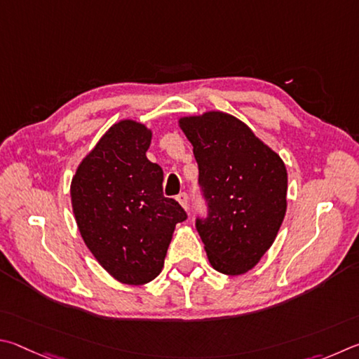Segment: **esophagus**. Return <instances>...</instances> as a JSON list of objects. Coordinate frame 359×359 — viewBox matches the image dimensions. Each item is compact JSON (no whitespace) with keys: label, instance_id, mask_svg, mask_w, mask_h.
Returning a JSON list of instances; mask_svg holds the SVG:
<instances>
[{"label":"esophagus","instance_id":"34e87169","mask_svg":"<svg viewBox=\"0 0 359 359\" xmlns=\"http://www.w3.org/2000/svg\"><path fill=\"white\" fill-rule=\"evenodd\" d=\"M176 200H178V203L183 206L184 211H189V198H187V194H180L178 197H176Z\"/></svg>","mask_w":359,"mask_h":359}]
</instances>
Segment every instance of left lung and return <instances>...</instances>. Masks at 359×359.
<instances>
[{"instance_id": "obj_1", "label": "left lung", "mask_w": 359, "mask_h": 359, "mask_svg": "<svg viewBox=\"0 0 359 359\" xmlns=\"http://www.w3.org/2000/svg\"><path fill=\"white\" fill-rule=\"evenodd\" d=\"M178 126L194 147L210 205L208 219L197 221L210 265L227 276L248 273L273 246L285 217V163L230 113L181 116Z\"/></svg>"}]
</instances>
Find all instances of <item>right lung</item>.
<instances>
[{"label": "right lung", "instance_id": "right-lung-1", "mask_svg": "<svg viewBox=\"0 0 359 359\" xmlns=\"http://www.w3.org/2000/svg\"><path fill=\"white\" fill-rule=\"evenodd\" d=\"M151 130L119 119L79 163L71 202L81 238L111 278L143 285L161 274L175 227L186 212L162 196V168L148 161Z\"/></svg>", "mask_w": 359, "mask_h": 359}]
</instances>
